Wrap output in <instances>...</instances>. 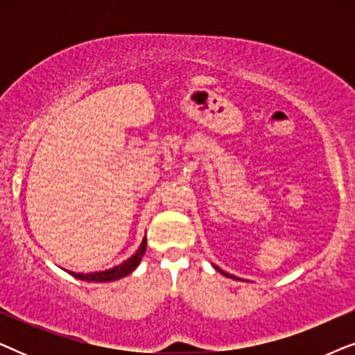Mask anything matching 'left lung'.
Segmentation results:
<instances>
[{
	"mask_svg": "<svg viewBox=\"0 0 355 355\" xmlns=\"http://www.w3.org/2000/svg\"><path fill=\"white\" fill-rule=\"evenodd\" d=\"M215 268H216L218 271H220V273H221V275H225V276H227V278H232V279H239V278H236V276H232V275H230V273H225V271H223V270H220V268H218V266H215Z\"/></svg>",
	"mask_w": 355,
	"mask_h": 355,
	"instance_id": "left-lung-1",
	"label": "left lung"
}]
</instances>
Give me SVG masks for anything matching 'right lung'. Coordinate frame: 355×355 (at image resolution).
I'll return each mask as SVG.
<instances>
[{"mask_svg":"<svg viewBox=\"0 0 355 355\" xmlns=\"http://www.w3.org/2000/svg\"><path fill=\"white\" fill-rule=\"evenodd\" d=\"M145 250H147V236L144 237L142 244H140L137 252H135L132 257H129L128 260L123 261L121 265L113 266V268L105 270V271H95V273H74V271H71V275L77 279L90 281V283H108V281L121 279L124 278V276L130 275L135 268H137L140 260H142V257L145 254Z\"/></svg>","mask_w":355,"mask_h":355,"instance_id":"obj_1","label":"right lung"}]
</instances>
